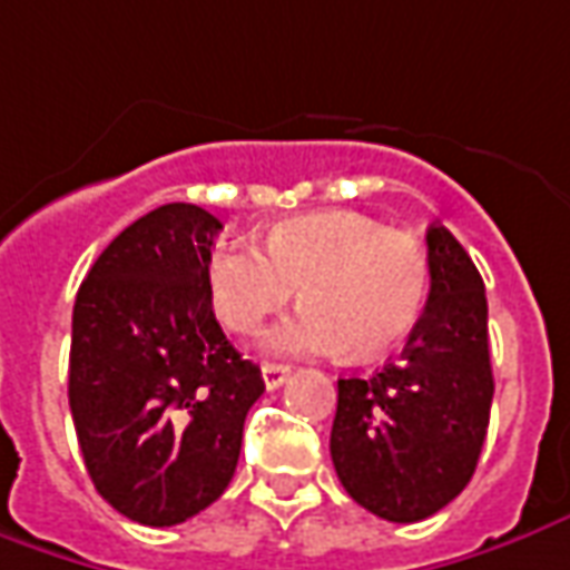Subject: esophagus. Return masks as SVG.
<instances>
[{"instance_id": "34e87169", "label": "esophagus", "mask_w": 570, "mask_h": 570, "mask_svg": "<svg viewBox=\"0 0 570 570\" xmlns=\"http://www.w3.org/2000/svg\"><path fill=\"white\" fill-rule=\"evenodd\" d=\"M262 377H265V386H268V390H277V386H284V381L289 377V367L268 362V365H262Z\"/></svg>"}]
</instances>
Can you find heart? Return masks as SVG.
I'll list each match as a JSON object with an SVG mask.
<instances>
[{
  "instance_id": "heart-1",
  "label": "heart",
  "mask_w": 570,
  "mask_h": 570,
  "mask_svg": "<svg viewBox=\"0 0 570 570\" xmlns=\"http://www.w3.org/2000/svg\"><path fill=\"white\" fill-rule=\"evenodd\" d=\"M208 296L236 334L255 331L303 284L299 315L265 346L289 355L350 350L374 358L412 331L428 293V253L415 236L358 212H315L277 224L268 253L227 246L208 258Z\"/></svg>"
}]
</instances>
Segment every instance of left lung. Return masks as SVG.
Here are the masks:
<instances>
[{
  "label": "left lung",
  "mask_w": 570,
  "mask_h": 570,
  "mask_svg": "<svg viewBox=\"0 0 570 570\" xmlns=\"http://www.w3.org/2000/svg\"><path fill=\"white\" fill-rule=\"evenodd\" d=\"M428 305L402 355L336 383V478L396 524L431 518L468 487L493 405L483 281L443 224L428 230Z\"/></svg>",
  "instance_id": "obj_1"
}]
</instances>
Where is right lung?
Wrapping results in <instances>:
<instances>
[{
    "mask_svg": "<svg viewBox=\"0 0 570 570\" xmlns=\"http://www.w3.org/2000/svg\"><path fill=\"white\" fill-rule=\"evenodd\" d=\"M220 220L171 203L124 227L77 289L68 402L99 497L171 528L234 478L262 371L230 346L205 268Z\"/></svg>",
    "mask_w": 570,
    "mask_h": 570,
    "instance_id": "obj_1",
    "label": "right lung"
}]
</instances>
